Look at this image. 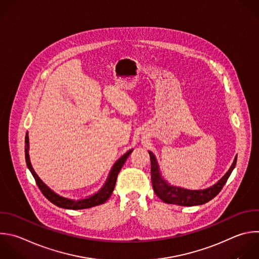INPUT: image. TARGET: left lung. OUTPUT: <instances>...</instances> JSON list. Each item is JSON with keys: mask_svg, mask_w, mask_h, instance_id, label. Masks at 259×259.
<instances>
[{"mask_svg": "<svg viewBox=\"0 0 259 259\" xmlns=\"http://www.w3.org/2000/svg\"><path fill=\"white\" fill-rule=\"evenodd\" d=\"M149 156H150V163H151V166H150L151 183H152V187L155 194L165 203L177 204L182 206H193V205L204 204L209 200H211L213 197H215L221 192L227 180L229 179L237 161V156H236L233 164L228 170V173L215 185L205 190L192 191V190H187V189L167 185L166 182L160 178L156 159L153 153L150 151H149Z\"/></svg>", "mask_w": 259, "mask_h": 259, "instance_id": "8db88e82", "label": "left lung"}]
</instances>
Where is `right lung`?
<instances>
[{
  "mask_svg": "<svg viewBox=\"0 0 259 259\" xmlns=\"http://www.w3.org/2000/svg\"><path fill=\"white\" fill-rule=\"evenodd\" d=\"M25 160H26V164L29 168V170L31 171V174L36 182V185L38 186L39 190L41 191V193L45 195V197L50 200L52 203H54L55 205L62 207V208H67V209H83V208H90L96 205H100L105 203L110 196L112 195L115 185H116V181H117V177L120 169L122 168V166L124 165L126 159L128 158V156L131 154L132 150H129L127 153H125L120 159H118V161L114 164L110 176L105 184V186L95 195L85 198V199H81V200H70L67 198H64L58 194H56L55 192H53L47 185H45V183L38 178V176L35 174L34 169L32 168V165L30 163V159H29V154H28V135L26 133L25 136Z\"/></svg>",
  "mask_w": 259,
  "mask_h": 259,
  "instance_id": "add662e5",
  "label": "right lung"
}]
</instances>
